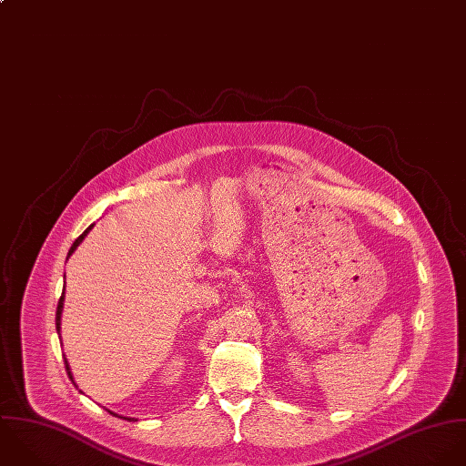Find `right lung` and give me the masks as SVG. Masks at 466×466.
<instances>
[{
    "label": "right lung",
    "instance_id": "right-lung-1",
    "mask_svg": "<svg viewBox=\"0 0 466 466\" xmlns=\"http://www.w3.org/2000/svg\"><path fill=\"white\" fill-rule=\"evenodd\" d=\"M92 228H94V225H90V227H88V228H86V230H85V232H83V234H81V236H79L76 241H74L72 248L68 250V258H70V256L76 252V248H77V247L83 243V239H85V238L90 234V230H92ZM68 258H66V259H68ZM63 308H65V289H63V295H61V299H59V304H57V311H56V329H57V335H61V313H63ZM65 368H66V372H68V376H70L72 383L77 387V383L74 381L72 370H70V366H68V360H66V357H65ZM106 410H107V409H106ZM107 412H109V414H113V416H116V414H115V412H111V410H107ZM116 418H122V416H116ZM124 420H127V421H137L135 418H124Z\"/></svg>",
    "mask_w": 466,
    "mask_h": 466
}]
</instances>
